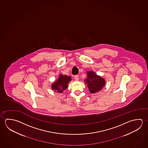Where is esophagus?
<instances>
[{"label": "esophagus", "mask_w": 148, "mask_h": 148, "mask_svg": "<svg viewBox=\"0 0 148 148\" xmlns=\"http://www.w3.org/2000/svg\"><path fill=\"white\" fill-rule=\"evenodd\" d=\"M74 79L76 81H78L79 80V77H78V75H75L74 76Z\"/></svg>", "instance_id": "34e87169"}]
</instances>
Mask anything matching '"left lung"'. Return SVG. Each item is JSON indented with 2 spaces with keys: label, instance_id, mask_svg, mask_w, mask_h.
<instances>
[{
  "label": "left lung",
  "instance_id": "left-lung-1",
  "mask_svg": "<svg viewBox=\"0 0 148 148\" xmlns=\"http://www.w3.org/2000/svg\"><path fill=\"white\" fill-rule=\"evenodd\" d=\"M86 73L87 78L84 81L90 93H97L101 91L106 85V80L92 71H87Z\"/></svg>",
  "mask_w": 148,
  "mask_h": 148
}]
</instances>
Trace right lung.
Masks as SVG:
<instances>
[{
  "mask_svg": "<svg viewBox=\"0 0 148 148\" xmlns=\"http://www.w3.org/2000/svg\"><path fill=\"white\" fill-rule=\"evenodd\" d=\"M72 78L68 75L60 74L57 80L55 81L51 85V89L55 92L62 93L63 91L68 88V84L71 81Z\"/></svg>",
  "mask_w": 148,
  "mask_h": 148,
  "instance_id": "add662e5",
  "label": "right lung"
}]
</instances>
